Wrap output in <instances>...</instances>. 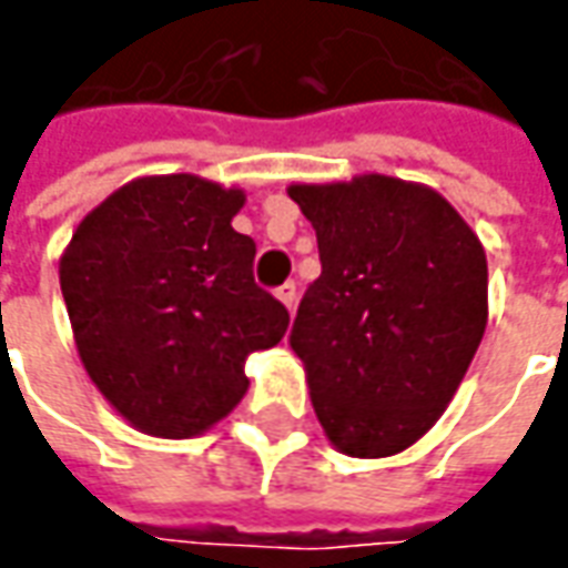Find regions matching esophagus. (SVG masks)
I'll use <instances>...</instances> for the list:
<instances>
[{
  "label": "esophagus",
  "instance_id": "1",
  "mask_svg": "<svg viewBox=\"0 0 568 568\" xmlns=\"http://www.w3.org/2000/svg\"><path fill=\"white\" fill-rule=\"evenodd\" d=\"M274 294H277V300H281V303H284V306H287L291 313H294V310H296V284H294V281L281 284V287H277Z\"/></svg>",
  "mask_w": 568,
  "mask_h": 568
}]
</instances>
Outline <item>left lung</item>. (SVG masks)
<instances>
[{"mask_svg":"<svg viewBox=\"0 0 568 568\" xmlns=\"http://www.w3.org/2000/svg\"><path fill=\"white\" fill-rule=\"evenodd\" d=\"M287 195L322 262L291 332L318 424L354 458L404 452L443 417L484 338V246L436 189L395 176Z\"/></svg>","mask_w":568,"mask_h":568,"instance_id":"8db88e82","label":"left lung"}]
</instances>
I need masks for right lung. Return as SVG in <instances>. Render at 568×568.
<instances>
[{
	"label": "right lung",
	"instance_id": "right-lung-1",
	"mask_svg": "<svg viewBox=\"0 0 568 568\" xmlns=\"http://www.w3.org/2000/svg\"><path fill=\"white\" fill-rule=\"evenodd\" d=\"M240 189L142 176L100 202L59 258L78 357L100 395L161 439L205 433L246 395V357L287 332L252 277L255 243L230 221Z\"/></svg>",
	"mask_w": 568,
	"mask_h": 568
}]
</instances>
